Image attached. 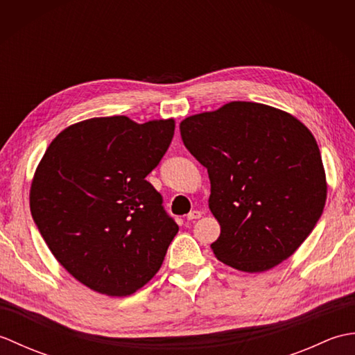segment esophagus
<instances>
[{
    "mask_svg": "<svg viewBox=\"0 0 355 355\" xmlns=\"http://www.w3.org/2000/svg\"><path fill=\"white\" fill-rule=\"evenodd\" d=\"M198 218H201V212H200V210H192V212L187 214V221L198 220Z\"/></svg>",
    "mask_w": 355,
    "mask_h": 355,
    "instance_id": "34e87169",
    "label": "esophagus"
}]
</instances>
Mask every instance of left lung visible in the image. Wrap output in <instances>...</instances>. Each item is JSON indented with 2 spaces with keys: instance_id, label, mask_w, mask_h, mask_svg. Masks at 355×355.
<instances>
[{
  "instance_id": "obj_1",
  "label": "left lung",
  "mask_w": 355,
  "mask_h": 355,
  "mask_svg": "<svg viewBox=\"0 0 355 355\" xmlns=\"http://www.w3.org/2000/svg\"><path fill=\"white\" fill-rule=\"evenodd\" d=\"M187 150L207 168L209 209L221 233L215 258L245 273L288 259L327 202V175L314 135L290 112L229 102L186 117Z\"/></svg>"
}]
</instances>
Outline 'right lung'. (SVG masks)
<instances>
[{
	"instance_id": "right-lung-1",
	"label": "right lung",
	"mask_w": 355,
	"mask_h": 355,
	"mask_svg": "<svg viewBox=\"0 0 355 355\" xmlns=\"http://www.w3.org/2000/svg\"><path fill=\"white\" fill-rule=\"evenodd\" d=\"M175 120L93 117L59 132L30 186V212L56 261L96 293L130 296L160 270L178 233L146 182Z\"/></svg>"
}]
</instances>
